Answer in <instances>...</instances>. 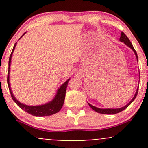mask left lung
<instances>
[{
	"label": "left lung",
	"mask_w": 148,
	"mask_h": 148,
	"mask_svg": "<svg viewBox=\"0 0 148 148\" xmlns=\"http://www.w3.org/2000/svg\"><path fill=\"white\" fill-rule=\"evenodd\" d=\"M120 41L124 42L125 45L128 46L129 47H130V48L134 51V53H135L136 56L137 60H138V56H137L136 51V50L134 49L133 45H132V44L131 43L130 40H129L128 37H127V35H125V34L123 32H122V33H121V36H120ZM138 88H137L136 92L135 95L134 96L133 99L131 100L130 102L129 103H127L126 106H125L124 107H122V108H97V107H95V106H92V105L90 104V103H88V104H89V106H90L91 108H92V109L94 110L95 111L97 112V113H102V114H115V113H120V112L123 111V110H125V108H127V107L130 106L131 103H132V101H133L135 99L136 97L137 96V94H138Z\"/></svg>",
	"instance_id": "8db88e82"
}]
</instances>
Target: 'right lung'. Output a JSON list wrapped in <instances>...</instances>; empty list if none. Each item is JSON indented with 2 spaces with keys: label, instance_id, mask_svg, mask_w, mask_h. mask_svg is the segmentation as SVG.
I'll list each match as a JSON object with an SVG mask.
<instances>
[{
  "label": "right lung",
  "instance_id": "add662e5",
  "mask_svg": "<svg viewBox=\"0 0 148 148\" xmlns=\"http://www.w3.org/2000/svg\"><path fill=\"white\" fill-rule=\"evenodd\" d=\"M25 33L23 34V35ZM22 35V36H23ZM21 36V37H22ZM16 43H15V45L13 47L12 51L11 54H10V56L9 58V68H8V87H9V90L10 92V94H11V97L12 98V99L14 100V101L16 104L18 105L21 109L24 110L25 112L28 113L30 115H33L34 116H38V117H44V116H48V115H51L53 114H55L58 112L61 109L62 106H63L64 98H65V93H66V90H67V84H68V81L70 80V79L67 80L65 83H64L62 86H60V88H59L58 90L57 95H56L55 98L52 100L51 102L48 103H46L44 105H40V106H27V105L23 104V103H20L16 98L14 97L13 95L12 92L11 88H10V63H11V58L12 56L13 51H14L15 47H16Z\"/></svg>",
  "mask_w": 148,
  "mask_h": 148
}]
</instances>
